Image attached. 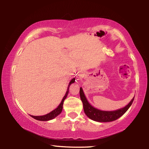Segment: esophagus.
Listing matches in <instances>:
<instances>
[{
    "instance_id": "1",
    "label": "esophagus",
    "mask_w": 149,
    "mask_h": 149,
    "mask_svg": "<svg viewBox=\"0 0 149 149\" xmlns=\"http://www.w3.org/2000/svg\"><path fill=\"white\" fill-rule=\"evenodd\" d=\"M83 77V74H79V77Z\"/></svg>"
}]
</instances>
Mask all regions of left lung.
<instances>
[{"mask_svg":"<svg viewBox=\"0 0 149 149\" xmlns=\"http://www.w3.org/2000/svg\"><path fill=\"white\" fill-rule=\"evenodd\" d=\"M79 94L81 100L83 102L84 110L85 114L90 119L99 122H109L118 119L122 115L124 114L126 112V111L129 109L131 105L132 104L133 100H134V97H133L132 100L130 102L129 104L126 105L125 107L120 108V109H118L117 110L102 111L97 109V108H94L93 106L89 104L86 99V97H85L84 91H83L81 87H80Z\"/></svg>","mask_w":149,"mask_h":149,"instance_id":"1","label":"left lung"}]
</instances>
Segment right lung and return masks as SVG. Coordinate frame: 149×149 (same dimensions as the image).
<instances>
[{
  "mask_svg": "<svg viewBox=\"0 0 149 149\" xmlns=\"http://www.w3.org/2000/svg\"><path fill=\"white\" fill-rule=\"evenodd\" d=\"M75 78H73V79L71 81H70L69 85H68V87L67 91H66V93H65V95H64V97H63V99L62 100L61 102H60V104L58 105V107L56 108V109L52 110V112H50V113H49V114H47L46 115L39 116H31H31L32 118H33L34 119L37 120H39V121H49V120L54 119V118H56V116H58L62 111L64 101V100L66 99L68 94V93H69V87H70V85H71V84H74V83L75 82Z\"/></svg>",
  "mask_w": 149,
  "mask_h": 149,
  "instance_id": "add662e5",
  "label": "right lung"
}]
</instances>
